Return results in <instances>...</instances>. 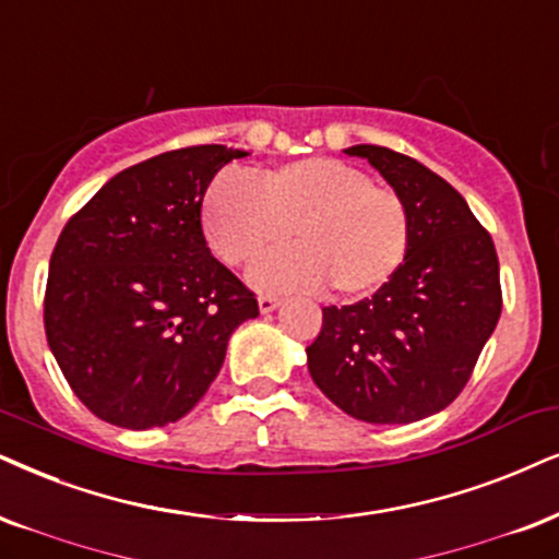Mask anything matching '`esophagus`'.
<instances>
[{
  "mask_svg": "<svg viewBox=\"0 0 559 559\" xmlns=\"http://www.w3.org/2000/svg\"><path fill=\"white\" fill-rule=\"evenodd\" d=\"M278 304H281V299H278V296H273V294H260L258 296V307H260V312H263V314L273 312Z\"/></svg>",
  "mask_w": 559,
  "mask_h": 559,
  "instance_id": "esophagus-1",
  "label": "esophagus"
}]
</instances>
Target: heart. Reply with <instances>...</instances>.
I'll return each instance as SVG.
<instances>
[{
  "mask_svg": "<svg viewBox=\"0 0 559 559\" xmlns=\"http://www.w3.org/2000/svg\"><path fill=\"white\" fill-rule=\"evenodd\" d=\"M201 227L211 250L227 265L252 267L260 288L314 292L332 284L343 299L379 292L409 250V211L390 186L364 169L330 157H307L265 169L252 182L222 173L201 203Z\"/></svg>",
  "mask_w": 559,
  "mask_h": 559,
  "instance_id": "b5f03b06",
  "label": "heart"
}]
</instances>
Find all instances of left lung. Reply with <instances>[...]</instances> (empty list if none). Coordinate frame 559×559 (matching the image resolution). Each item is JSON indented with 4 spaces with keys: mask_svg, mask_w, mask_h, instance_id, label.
Here are the masks:
<instances>
[{
    "mask_svg": "<svg viewBox=\"0 0 559 559\" xmlns=\"http://www.w3.org/2000/svg\"><path fill=\"white\" fill-rule=\"evenodd\" d=\"M345 154L369 159L405 198L409 250L371 299L322 309L309 373L353 418L415 423L459 397L496 330V245L467 201L418 159L373 144Z\"/></svg>",
    "mask_w": 559,
    "mask_h": 559,
    "instance_id": "left-lung-1",
    "label": "left lung"
}]
</instances>
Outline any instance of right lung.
I'll return each mask as SVG.
<instances>
[{
	"label": "right lung",
	"instance_id": "1",
	"mask_svg": "<svg viewBox=\"0 0 559 559\" xmlns=\"http://www.w3.org/2000/svg\"><path fill=\"white\" fill-rule=\"evenodd\" d=\"M242 150L139 162L69 218L48 263L44 324L69 386L118 428L180 420L206 394L255 294L211 255L201 203Z\"/></svg>",
	"mask_w": 559,
	"mask_h": 559
}]
</instances>
